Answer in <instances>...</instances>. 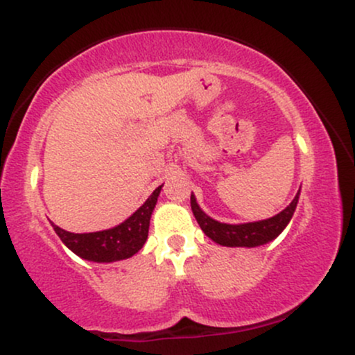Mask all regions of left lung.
<instances>
[{
  "mask_svg": "<svg viewBox=\"0 0 355 355\" xmlns=\"http://www.w3.org/2000/svg\"><path fill=\"white\" fill-rule=\"evenodd\" d=\"M300 190L297 191L294 200L287 209H284L275 217L260 220V222H250V223H239V225H230V223H222L217 220L210 218L209 215L198 207L197 200L191 195L190 205L191 211H193L195 218H197L200 229L205 232V235L214 242L220 243L225 247H259L263 243L270 242L282 232L287 223L291 222L292 215H294L297 202H299Z\"/></svg>",
  "mask_w": 355,
  "mask_h": 355,
  "instance_id": "8db88e82",
  "label": "left lung"
}]
</instances>
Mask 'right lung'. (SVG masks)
I'll use <instances>...</instances> for the list:
<instances>
[{"mask_svg":"<svg viewBox=\"0 0 355 355\" xmlns=\"http://www.w3.org/2000/svg\"><path fill=\"white\" fill-rule=\"evenodd\" d=\"M162 185L153 190L144 205L132 217L113 229L92 232V234H71L60 227L53 225L61 242L71 252L92 262H115L135 255L148 237V227L152 211L157 205Z\"/></svg>","mask_w":355,"mask_h":355,"instance_id":"obj_1","label":"right lung"}]
</instances>
